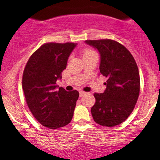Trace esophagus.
I'll return each instance as SVG.
<instances>
[{"instance_id":"esophagus-1","label":"esophagus","mask_w":160,"mask_h":160,"mask_svg":"<svg viewBox=\"0 0 160 160\" xmlns=\"http://www.w3.org/2000/svg\"><path fill=\"white\" fill-rule=\"evenodd\" d=\"M79 93H80V97H82V96H83V95H84L85 93H86V92L83 91V90H80Z\"/></svg>"}]
</instances>
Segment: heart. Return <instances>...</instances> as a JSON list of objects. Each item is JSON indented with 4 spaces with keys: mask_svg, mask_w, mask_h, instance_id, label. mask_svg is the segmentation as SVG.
<instances>
[{
    "mask_svg": "<svg viewBox=\"0 0 160 160\" xmlns=\"http://www.w3.org/2000/svg\"><path fill=\"white\" fill-rule=\"evenodd\" d=\"M95 52L93 51V49H85L82 52V55H83V57H85V56H90V55L94 54Z\"/></svg>",
    "mask_w": 160,
    "mask_h": 160,
    "instance_id": "heart-1",
    "label": "heart"
}]
</instances>
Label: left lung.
Here are the masks:
<instances>
[{
	"label": "left lung",
	"mask_w": 160,
	"mask_h": 160,
	"mask_svg": "<svg viewBox=\"0 0 160 160\" xmlns=\"http://www.w3.org/2000/svg\"><path fill=\"white\" fill-rule=\"evenodd\" d=\"M101 54L100 74L107 80L103 93H94L91 114L96 123L114 127L125 122L135 108L140 91L138 66L121 43L111 39L86 40Z\"/></svg>",
	"instance_id": "left-lung-1"
}]
</instances>
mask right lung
Listing matches in <instances>:
<instances>
[{
  "instance_id": "1",
  "label": "right lung",
  "mask_w": 160,
  "mask_h": 160,
  "mask_svg": "<svg viewBox=\"0 0 160 160\" xmlns=\"http://www.w3.org/2000/svg\"><path fill=\"white\" fill-rule=\"evenodd\" d=\"M75 43L47 42L34 52L22 76L25 101L32 115L43 126L57 129L71 122L79 92L56 89Z\"/></svg>"
}]
</instances>
